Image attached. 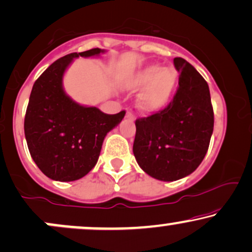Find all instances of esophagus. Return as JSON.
Here are the masks:
<instances>
[{"label": "esophagus", "instance_id": "obj_1", "mask_svg": "<svg viewBox=\"0 0 252 252\" xmlns=\"http://www.w3.org/2000/svg\"><path fill=\"white\" fill-rule=\"evenodd\" d=\"M126 115H127V118H129V119H132V120L134 119V115H133L132 112H129V111H128V112H127V114H126Z\"/></svg>", "mask_w": 252, "mask_h": 252}]
</instances>
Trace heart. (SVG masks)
<instances>
[{"instance_id": "obj_1", "label": "heart", "mask_w": 252, "mask_h": 252, "mask_svg": "<svg viewBox=\"0 0 252 252\" xmlns=\"http://www.w3.org/2000/svg\"><path fill=\"white\" fill-rule=\"evenodd\" d=\"M178 75L171 68H161L150 64L133 73L126 81V88L131 92H139V106L147 112L160 111L170 103Z\"/></svg>"}]
</instances>
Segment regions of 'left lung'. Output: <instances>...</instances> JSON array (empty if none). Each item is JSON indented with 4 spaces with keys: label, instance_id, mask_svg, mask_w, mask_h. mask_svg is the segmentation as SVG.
Instances as JSON below:
<instances>
[{
    "label": "left lung",
    "instance_id": "8db88e82",
    "mask_svg": "<svg viewBox=\"0 0 252 252\" xmlns=\"http://www.w3.org/2000/svg\"><path fill=\"white\" fill-rule=\"evenodd\" d=\"M173 63L179 87L158 113L135 121L133 153L149 176L173 182L193 172L208 152L214 132V108L208 82L182 58Z\"/></svg>",
    "mask_w": 252,
    "mask_h": 252
}]
</instances>
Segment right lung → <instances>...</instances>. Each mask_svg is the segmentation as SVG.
Masks as SVG:
<instances>
[{
    "label": "right lung",
    "instance_id": "add662e5",
    "mask_svg": "<svg viewBox=\"0 0 252 252\" xmlns=\"http://www.w3.org/2000/svg\"><path fill=\"white\" fill-rule=\"evenodd\" d=\"M93 48L72 53L53 62L35 81L25 118V135L32 160L43 174L58 182H73L95 166L106 134L121 123L126 112L106 114L75 102L62 79L79 56H99Z\"/></svg>",
    "mask_w": 252,
    "mask_h": 252
}]
</instances>
